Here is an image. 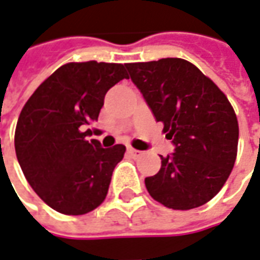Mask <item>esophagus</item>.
I'll return each mask as SVG.
<instances>
[{
	"instance_id": "obj_1",
	"label": "esophagus",
	"mask_w": 260,
	"mask_h": 260,
	"mask_svg": "<svg viewBox=\"0 0 260 260\" xmlns=\"http://www.w3.org/2000/svg\"><path fill=\"white\" fill-rule=\"evenodd\" d=\"M128 153H129L132 158H135V159L144 155V153L141 152V151H138V149H134V148H128Z\"/></svg>"
}]
</instances>
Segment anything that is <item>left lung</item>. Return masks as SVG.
<instances>
[{
  "instance_id": "obj_1",
  "label": "left lung",
  "mask_w": 260,
  "mask_h": 260,
  "mask_svg": "<svg viewBox=\"0 0 260 260\" xmlns=\"http://www.w3.org/2000/svg\"><path fill=\"white\" fill-rule=\"evenodd\" d=\"M125 67L175 146L171 155H159V172L145 178L149 195L178 211L209 202L225 185L238 152L239 126L226 95L181 58Z\"/></svg>"
}]
</instances>
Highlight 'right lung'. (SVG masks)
Masks as SVG:
<instances>
[{"label":"right lung","instance_id":"obj_1","mask_svg":"<svg viewBox=\"0 0 260 260\" xmlns=\"http://www.w3.org/2000/svg\"><path fill=\"white\" fill-rule=\"evenodd\" d=\"M123 78L122 63H65L19 114L14 141L19 167L37 195L59 213L84 215L107 197L125 146L102 148L100 141H88V126L98 121L109 88Z\"/></svg>","mask_w":260,"mask_h":260}]
</instances>
